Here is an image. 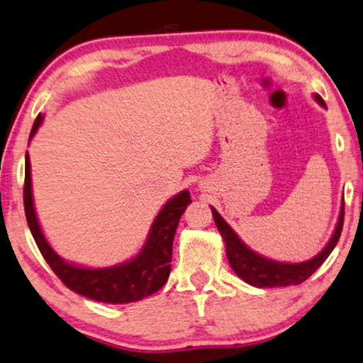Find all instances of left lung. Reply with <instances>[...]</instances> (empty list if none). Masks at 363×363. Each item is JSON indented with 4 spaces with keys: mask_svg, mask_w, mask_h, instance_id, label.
Segmentation results:
<instances>
[{
    "mask_svg": "<svg viewBox=\"0 0 363 363\" xmlns=\"http://www.w3.org/2000/svg\"><path fill=\"white\" fill-rule=\"evenodd\" d=\"M315 99L322 106H325L320 96H315ZM212 216H214L216 225L219 229L220 235L224 238L227 259H229L230 267L240 279L250 284L254 287H287V286H298L303 280H307L320 265L325 262V259L339 242L342 227H344V206H342L339 222H337L335 232H333L330 242L315 257L301 264H286L275 262V260L260 257L259 254L252 252L244 245L235 232L230 229V225L222 219L214 207H212Z\"/></svg>",
    "mask_w": 363,
    "mask_h": 363,
    "instance_id": "1",
    "label": "left lung"
}]
</instances>
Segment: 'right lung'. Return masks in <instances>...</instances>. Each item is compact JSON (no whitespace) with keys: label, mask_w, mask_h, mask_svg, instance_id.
Masks as SVG:
<instances>
[{"label":"right lung","mask_w":363,"mask_h":363,"mask_svg":"<svg viewBox=\"0 0 363 363\" xmlns=\"http://www.w3.org/2000/svg\"><path fill=\"white\" fill-rule=\"evenodd\" d=\"M43 116L33 124L30 139L40 128ZM24 212L35 242L48 265L52 269L61 282L67 289L81 296L106 303H128L157 292L167 282L171 272L172 240L176 234L179 219L182 212L191 204V196L187 191L172 197L159 212L152 222L151 234L144 249L129 262L111 269H83L76 267L62 260L46 242L45 235L38 224L35 206L31 196V172L30 156L26 154V167H24V189H23Z\"/></svg>","instance_id":"obj_1"}]
</instances>
